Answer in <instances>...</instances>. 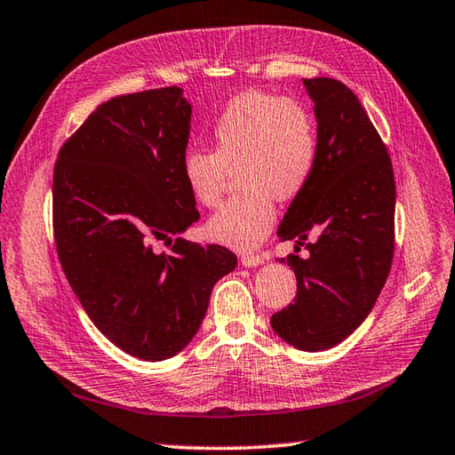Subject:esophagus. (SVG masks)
<instances>
[{"mask_svg":"<svg viewBox=\"0 0 455 455\" xmlns=\"http://www.w3.org/2000/svg\"><path fill=\"white\" fill-rule=\"evenodd\" d=\"M263 261H265V257L259 255V253H243V255H241V265H245V267H257V265H261Z\"/></svg>","mask_w":455,"mask_h":455,"instance_id":"esophagus-1","label":"esophagus"}]
</instances>
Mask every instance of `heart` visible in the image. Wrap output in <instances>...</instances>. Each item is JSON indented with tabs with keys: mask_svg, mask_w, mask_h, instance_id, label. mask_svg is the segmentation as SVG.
I'll return each instance as SVG.
<instances>
[{
	"mask_svg": "<svg viewBox=\"0 0 455 455\" xmlns=\"http://www.w3.org/2000/svg\"><path fill=\"white\" fill-rule=\"evenodd\" d=\"M212 151L188 149L180 172L192 198L218 208L228 171L243 190L208 221L210 239L235 249L257 247L271 231L276 200L304 190L318 159V127L312 109L299 98L265 92L235 96L210 127Z\"/></svg>",
	"mask_w": 455,
	"mask_h": 455,
	"instance_id": "heart-1",
	"label": "heart"
}]
</instances>
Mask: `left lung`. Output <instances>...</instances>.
<instances>
[{"label":"left lung","instance_id":"1","mask_svg":"<svg viewBox=\"0 0 455 455\" xmlns=\"http://www.w3.org/2000/svg\"><path fill=\"white\" fill-rule=\"evenodd\" d=\"M318 122V159L279 226L281 241L306 243L286 255L294 302L271 318L296 349L338 346L361 326L387 283L395 255V174L381 135L357 96L333 78H304Z\"/></svg>","mask_w":455,"mask_h":455}]
</instances>
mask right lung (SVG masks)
<instances>
[{
	"label": "right lung",
	"instance_id": "right-lung-1",
	"mask_svg": "<svg viewBox=\"0 0 455 455\" xmlns=\"http://www.w3.org/2000/svg\"><path fill=\"white\" fill-rule=\"evenodd\" d=\"M192 106L179 86L111 98L64 141L54 164L52 229L82 308L125 354L163 361L190 344L210 294L237 257L174 239L200 214L182 180Z\"/></svg>",
	"mask_w": 455,
	"mask_h": 455
}]
</instances>
